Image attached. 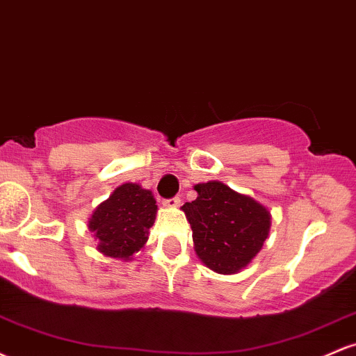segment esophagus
<instances>
[{
	"label": "esophagus",
	"instance_id": "esophagus-1",
	"mask_svg": "<svg viewBox=\"0 0 356 356\" xmlns=\"http://www.w3.org/2000/svg\"><path fill=\"white\" fill-rule=\"evenodd\" d=\"M162 204H164L165 207H179V206H181V199H179V197L165 199V201L162 202Z\"/></svg>",
	"mask_w": 356,
	"mask_h": 356
}]
</instances>
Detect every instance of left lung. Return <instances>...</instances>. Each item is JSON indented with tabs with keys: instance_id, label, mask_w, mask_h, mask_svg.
<instances>
[{
	"instance_id": "left-lung-1",
	"label": "left lung",
	"mask_w": 356,
	"mask_h": 356,
	"mask_svg": "<svg viewBox=\"0 0 356 356\" xmlns=\"http://www.w3.org/2000/svg\"><path fill=\"white\" fill-rule=\"evenodd\" d=\"M194 189L197 199L181 209L191 224L195 254L219 275L239 273L263 248L271 214L263 204L219 181L195 184Z\"/></svg>"
}]
</instances>
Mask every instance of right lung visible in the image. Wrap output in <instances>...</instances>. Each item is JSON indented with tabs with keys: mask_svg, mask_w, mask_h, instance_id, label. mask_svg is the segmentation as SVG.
<instances>
[{
	"mask_svg": "<svg viewBox=\"0 0 356 356\" xmlns=\"http://www.w3.org/2000/svg\"><path fill=\"white\" fill-rule=\"evenodd\" d=\"M155 214L157 206L152 192L127 182L93 211L88 229L99 241L97 249L102 254L130 261L145 246Z\"/></svg>",
	"mask_w": 356,
	"mask_h": 356,
	"instance_id": "1",
	"label": "right lung"
}]
</instances>
